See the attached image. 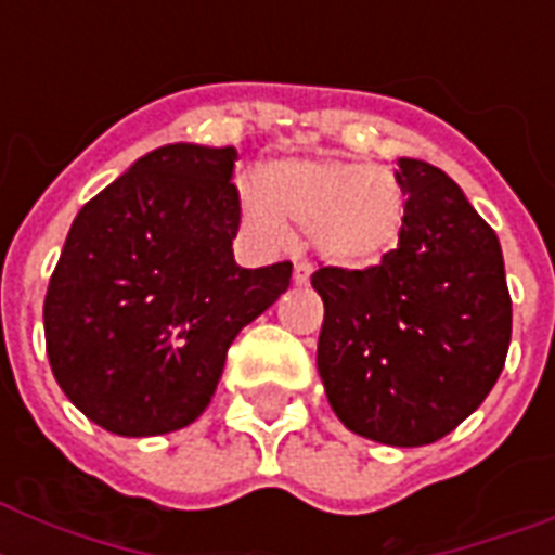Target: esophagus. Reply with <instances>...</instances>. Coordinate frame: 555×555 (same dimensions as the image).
<instances>
[{"instance_id":"obj_1","label":"esophagus","mask_w":555,"mask_h":555,"mask_svg":"<svg viewBox=\"0 0 555 555\" xmlns=\"http://www.w3.org/2000/svg\"><path fill=\"white\" fill-rule=\"evenodd\" d=\"M311 273H313V268L308 264V261H296V264H294V282H296V285H308V282H311Z\"/></svg>"}]
</instances>
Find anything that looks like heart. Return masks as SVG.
Listing matches in <instances>:
<instances>
[{"instance_id":"1","label":"heart","mask_w":555,"mask_h":555,"mask_svg":"<svg viewBox=\"0 0 555 555\" xmlns=\"http://www.w3.org/2000/svg\"><path fill=\"white\" fill-rule=\"evenodd\" d=\"M244 227L264 247H285L305 227L313 253L334 268L371 270L397 250L405 192L388 169L339 155H287L264 164L259 184L238 186Z\"/></svg>"}]
</instances>
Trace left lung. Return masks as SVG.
Here are the masks:
<instances>
[{"label": "left lung", "instance_id": "8db88e82", "mask_svg": "<svg viewBox=\"0 0 555 555\" xmlns=\"http://www.w3.org/2000/svg\"><path fill=\"white\" fill-rule=\"evenodd\" d=\"M405 230L379 268H322L317 369L339 421L360 438L423 447L483 403L513 334L499 235L464 190L417 158H397Z\"/></svg>", "mask_w": 555, "mask_h": 555}]
</instances>
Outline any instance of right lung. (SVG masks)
Returning <instances> with one entry per match:
<instances>
[{"label": "right lung", "instance_id": "obj_1", "mask_svg": "<svg viewBox=\"0 0 555 555\" xmlns=\"http://www.w3.org/2000/svg\"><path fill=\"white\" fill-rule=\"evenodd\" d=\"M233 146L167 143L77 212L48 282L46 348L65 397L124 438L184 429L227 348L291 285V261L235 264Z\"/></svg>", "mask_w": 555, "mask_h": 555}]
</instances>
